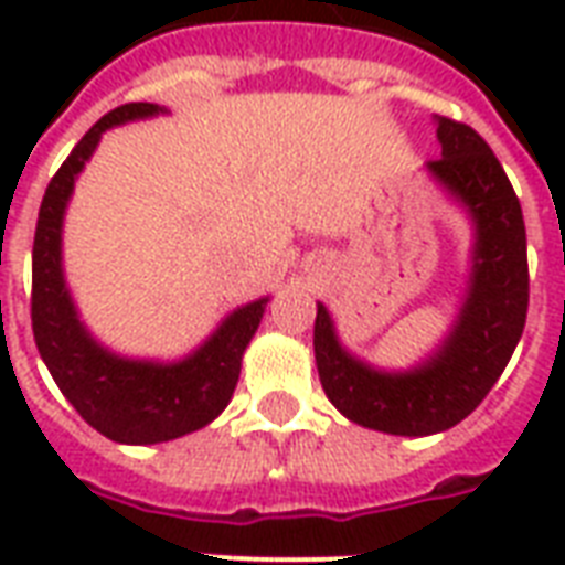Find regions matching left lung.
<instances>
[{
	"mask_svg": "<svg viewBox=\"0 0 565 565\" xmlns=\"http://www.w3.org/2000/svg\"><path fill=\"white\" fill-rule=\"evenodd\" d=\"M443 158L428 172L475 222L472 273L455 328L416 370L381 372L337 340L317 305L313 352L322 390L345 419L395 437H428L466 419L508 366L527 317V243L522 204L478 131L437 117Z\"/></svg>",
	"mask_w": 565,
	"mask_h": 565,
	"instance_id": "8db88e82",
	"label": "left lung"
}]
</instances>
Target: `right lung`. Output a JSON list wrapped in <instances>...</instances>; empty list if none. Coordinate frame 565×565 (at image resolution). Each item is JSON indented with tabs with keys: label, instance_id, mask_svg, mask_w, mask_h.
Returning <instances> with one entry per match:
<instances>
[{
	"label": "right lung",
	"instance_id": "obj_1",
	"mask_svg": "<svg viewBox=\"0 0 565 565\" xmlns=\"http://www.w3.org/2000/svg\"><path fill=\"white\" fill-rule=\"evenodd\" d=\"M163 114L152 102H128L96 122L49 181L31 248V328L38 352L90 428L114 443L152 446L204 428L228 407L243 352L269 299L248 301L179 363L128 361L108 352L78 319L61 266V228L75 179L114 126Z\"/></svg>",
	"mask_w": 565,
	"mask_h": 565
}]
</instances>
